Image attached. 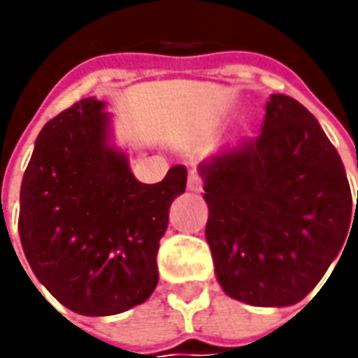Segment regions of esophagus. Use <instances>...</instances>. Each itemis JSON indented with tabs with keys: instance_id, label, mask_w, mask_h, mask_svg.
<instances>
[{
	"instance_id": "1",
	"label": "esophagus",
	"mask_w": 358,
	"mask_h": 358,
	"mask_svg": "<svg viewBox=\"0 0 358 358\" xmlns=\"http://www.w3.org/2000/svg\"><path fill=\"white\" fill-rule=\"evenodd\" d=\"M187 189H189L191 193H201V191H203V181H201V177L195 171L189 173V181H187Z\"/></svg>"
}]
</instances>
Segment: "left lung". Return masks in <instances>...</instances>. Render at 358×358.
<instances>
[{
	"label": "left lung",
	"mask_w": 358,
	"mask_h": 358,
	"mask_svg": "<svg viewBox=\"0 0 358 358\" xmlns=\"http://www.w3.org/2000/svg\"><path fill=\"white\" fill-rule=\"evenodd\" d=\"M197 171L215 277L231 299L295 305L347 249L358 193L355 205L337 149L293 97L271 95L261 135L205 159Z\"/></svg>",
	"instance_id": "1"
}]
</instances>
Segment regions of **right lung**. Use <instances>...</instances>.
Masks as SVG:
<instances>
[{"instance_id":"obj_1","label":"right lung","mask_w":358,"mask_h":358,"mask_svg":"<svg viewBox=\"0 0 358 358\" xmlns=\"http://www.w3.org/2000/svg\"><path fill=\"white\" fill-rule=\"evenodd\" d=\"M95 97L43 125L20 191V239L29 267L63 307L85 317L145 303L159 281V239L185 193V165L161 183L131 173L113 115Z\"/></svg>"}]
</instances>
